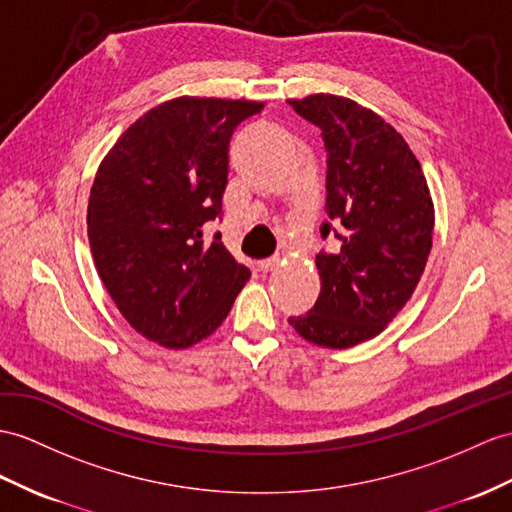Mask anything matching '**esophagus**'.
<instances>
[{"label": "esophagus", "mask_w": 512, "mask_h": 512, "mask_svg": "<svg viewBox=\"0 0 512 512\" xmlns=\"http://www.w3.org/2000/svg\"><path fill=\"white\" fill-rule=\"evenodd\" d=\"M280 265V258H276V256H273V258H267V260H258V271H263V273H267V271H273V269H276Z\"/></svg>", "instance_id": "34e87169"}]
</instances>
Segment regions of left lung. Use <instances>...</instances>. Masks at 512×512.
<instances>
[{
  "instance_id": "obj_1",
  "label": "left lung",
  "mask_w": 512,
  "mask_h": 512,
  "mask_svg": "<svg viewBox=\"0 0 512 512\" xmlns=\"http://www.w3.org/2000/svg\"><path fill=\"white\" fill-rule=\"evenodd\" d=\"M289 104L321 128L326 210L343 226L336 254H317L315 306L289 323L308 343L347 350L378 336L415 293L432 249V195L404 136L378 112L330 93ZM330 228L321 226L323 239Z\"/></svg>"
}]
</instances>
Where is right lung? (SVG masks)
<instances>
[{
  "label": "right lung",
  "mask_w": 512,
  "mask_h": 512,
  "mask_svg": "<svg viewBox=\"0 0 512 512\" xmlns=\"http://www.w3.org/2000/svg\"><path fill=\"white\" fill-rule=\"evenodd\" d=\"M263 102L182 95L147 110L99 162L86 210L99 278L130 326L167 350L208 339L249 280L204 223L221 217L228 145Z\"/></svg>",
  "instance_id": "obj_1"
}]
</instances>
